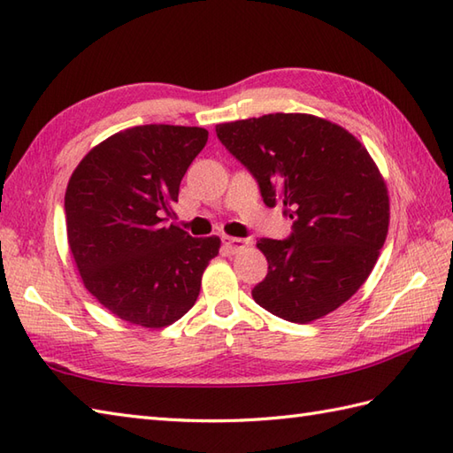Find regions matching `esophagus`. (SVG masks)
Returning a JSON list of instances; mask_svg holds the SVG:
<instances>
[{"mask_svg": "<svg viewBox=\"0 0 453 453\" xmlns=\"http://www.w3.org/2000/svg\"><path fill=\"white\" fill-rule=\"evenodd\" d=\"M221 243H224L227 253H239V251H243V249L247 247L245 239H242V237H229V235L221 237Z\"/></svg>", "mask_w": 453, "mask_h": 453, "instance_id": "1", "label": "esophagus"}]
</instances>
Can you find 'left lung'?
<instances>
[{
	"label": "left lung",
	"instance_id": "left-lung-1",
	"mask_svg": "<svg viewBox=\"0 0 453 453\" xmlns=\"http://www.w3.org/2000/svg\"><path fill=\"white\" fill-rule=\"evenodd\" d=\"M218 138L253 173L266 206L284 204L290 239H258L268 274L255 302L292 323H311L358 292L389 227L388 185L360 140L305 112L224 122Z\"/></svg>",
	"mask_w": 453,
	"mask_h": 453
}]
</instances>
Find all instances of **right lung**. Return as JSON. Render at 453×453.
Segmentation results:
<instances>
[{
    "instance_id": "1",
    "label": "right lung",
    "mask_w": 453,
    "mask_h": 453,
    "mask_svg": "<svg viewBox=\"0 0 453 453\" xmlns=\"http://www.w3.org/2000/svg\"><path fill=\"white\" fill-rule=\"evenodd\" d=\"M206 142L198 127H134L97 143L72 173L70 251L89 294L122 321L161 329L196 302L219 237L196 239L163 221Z\"/></svg>"
}]
</instances>
